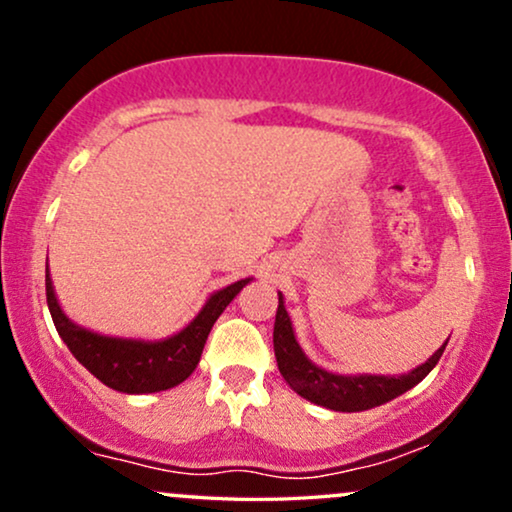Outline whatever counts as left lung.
Returning a JSON list of instances; mask_svg holds the SVG:
<instances>
[{
    "label": "left lung",
    "instance_id": "left-lung-1",
    "mask_svg": "<svg viewBox=\"0 0 512 512\" xmlns=\"http://www.w3.org/2000/svg\"><path fill=\"white\" fill-rule=\"evenodd\" d=\"M445 342L440 349L428 358L426 363L416 366L404 375H339L330 370L315 366L305 351L298 344L293 322L286 313L284 296L279 293V308H276L274 322V354L279 363L281 375L291 385L293 392H298L308 402L320 404V407L332 411H366L380 404L390 402L404 392L419 385L421 380L436 368V363L443 356Z\"/></svg>",
    "mask_w": 512,
    "mask_h": 512
}]
</instances>
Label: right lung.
Returning <instances> with one entry per match:
<instances>
[{"label": "right lung", "mask_w": 512, "mask_h": 512, "mask_svg": "<svg viewBox=\"0 0 512 512\" xmlns=\"http://www.w3.org/2000/svg\"><path fill=\"white\" fill-rule=\"evenodd\" d=\"M250 281L252 279H240L226 289L211 293L190 325L166 339H127L91 332L69 320L55 296L50 269H45L48 308L62 342L69 346L76 361L88 373L96 375L110 390L125 392V395L163 392L190 378L202 358V349L214 322Z\"/></svg>", "instance_id": "1"}]
</instances>
